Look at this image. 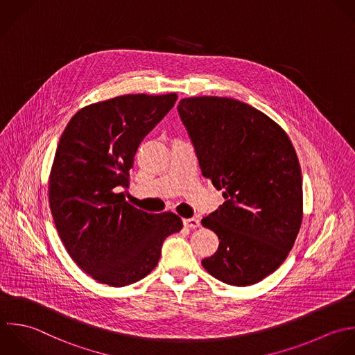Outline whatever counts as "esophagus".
<instances>
[{
	"instance_id": "obj_1",
	"label": "esophagus",
	"mask_w": 355,
	"mask_h": 355,
	"mask_svg": "<svg viewBox=\"0 0 355 355\" xmlns=\"http://www.w3.org/2000/svg\"><path fill=\"white\" fill-rule=\"evenodd\" d=\"M182 223H184V225H185L187 228H191V230H195V228H199V227H200V221H199V218H196V217L184 218Z\"/></svg>"
}]
</instances>
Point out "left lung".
<instances>
[{"label": "left lung", "instance_id": "1", "mask_svg": "<svg viewBox=\"0 0 355 355\" xmlns=\"http://www.w3.org/2000/svg\"><path fill=\"white\" fill-rule=\"evenodd\" d=\"M202 174L225 202L202 220L220 239L202 266L218 281L249 286L288 257L303 218L296 150L267 114L231 98H184L177 106Z\"/></svg>", "mask_w": 355, "mask_h": 355}]
</instances>
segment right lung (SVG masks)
<instances>
[{
  "mask_svg": "<svg viewBox=\"0 0 355 355\" xmlns=\"http://www.w3.org/2000/svg\"><path fill=\"white\" fill-rule=\"evenodd\" d=\"M177 94L123 95L78 110L66 125L49 175V207L73 261L95 281L120 288L145 278L164 239L181 231L174 213L150 214L125 202L142 139Z\"/></svg>",
  "mask_w": 355,
  "mask_h": 355,
  "instance_id": "obj_1",
  "label": "right lung"
}]
</instances>
